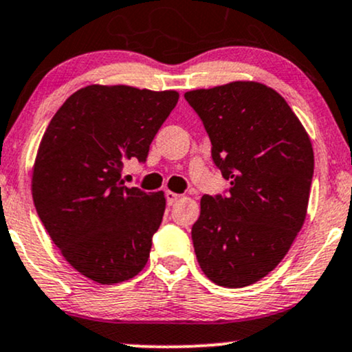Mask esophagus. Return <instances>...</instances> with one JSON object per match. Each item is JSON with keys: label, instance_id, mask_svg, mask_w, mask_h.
Instances as JSON below:
<instances>
[{"label": "esophagus", "instance_id": "1", "mask_svg": "<svg viewBox=\"0 0 352 352\" xmlns=\"http://www.w3.org/2000/svg\"><path fill=\"white\" fill-rule=\"evenodd\" d=\"M165 198H167V205H175L177 201L180 200V195L179 193H173V192H170V190H167V192H165Z\"/></svg>", "mask_w": 352, "mask_h": 352}]
</instances>
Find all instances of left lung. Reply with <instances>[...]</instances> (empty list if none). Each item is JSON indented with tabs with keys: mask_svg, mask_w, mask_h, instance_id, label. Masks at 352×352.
I'll return each instance as SVG.
<instances>
[{
	"mask_svg": "<svg viewBox=\"0 0 352 352\" xmlns=\"http://www.w3.org/2000/svg\"><path fill=\"white\" fill-rule=\"evenodd\" d=\"M230 180L228 195H203L192 228L198 264L217 285L239 289L277 267L302 230L313 179V147L277 91L231 82L185 93Z\"/></svg>",
	"mask_w": 352,
	"mask_h": 352,
	"instance_id": "1",
	"label": "left lung"
}]
</instances>
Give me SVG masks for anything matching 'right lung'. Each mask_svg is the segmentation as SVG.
Wrapping results in <instances>:
<instances>
[{"instance_id":"add662e5","label":"right lung","mask_w":352,"mask_h":352,"mask_svg":"<svg viewBox=\"0 0 352 352\" xmlns=\"http://www.w3.org/2000/svg\"><path fill=\"white\" fill-rule=\"evenodd\" d=\"M175 90L88 85L58 108L32 167V200L65 261L91 280H129L149 259L164 192L124 187V160L144 162L175 108Z\"/></svg>"}]
</instances>
